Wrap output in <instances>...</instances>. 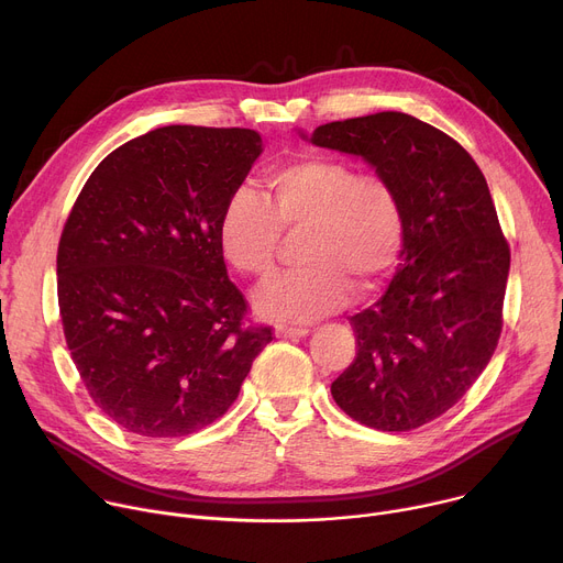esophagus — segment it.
I'll return each mask as SVG.
<instances>
[{
	"label": "esophagus",
	"instance_id": "1",
	"mask_svg": "<svg viewBox=\"0 0 563 563\" xmlns=\"http://www.w3.org/2000/svg\"><path fill=\"white\" fill-rule=\"evenodd\" d=\"M308 334V330L305 328H291V325H278L276 328V336L280 339H298V336H305Z\"/></svg>",
	"mask_w": 563,
	"mask_h": 563
}]
</instances>
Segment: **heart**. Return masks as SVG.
Listing matches in <instances>:
<instances>
[{
    "instance_id": "obj_1",
    "label": "heart",
    "mask_w": 563,
    "mask_h": 563,
    "mask_svg": "<svg viewBox=\"0 0 563 563\" xmlns=\"http://www.w3.org/2000/svg\"><path fill=\"white\" fill-rule=\"evenodd\" d=\"M269 199L249 186L222 207L218 244L224 261L249 276L274 269L283 231H302L300 269L278 274L253 294L261 317L308 323L343 308L350 289L375 291L401 258L406 218L395 186L360 175L352 164L310 155L274 168Z\"/></svg>"
}]
</instances>
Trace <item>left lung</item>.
<instances>
[{
    "label": "left lung",
    "mask_w": 563,
    "mask_h": 563,
    "mask_svg": "<svg viewBox=\"0 0 563 563\" xmlns=\"http://www.w3.org/2000/svg\"><path fill=\"white\" fill-rule=\"evenodd\" d=\"M310 141L368 162L406 218L395 278L350 317L356 356L332 397L371 429H418L474 386L503 330L509 246L485 175L457 141L404 112L325 123Z\"/></svg>",
    "instance_id": "1"
}]
</instances>
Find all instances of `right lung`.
Segmentation results:
<instances>
[{
  "label": "right lung",
  "mask_w": 563,
  "mask_h": 563,
  "mask_svg": "<svg viewBox=\"0 0 563 563\" xmlns=\"http://www.w3.org/2000/svg\"><path fill=\"white\" fill-rule=\"evenodd\" d=\"M261 152L255 130H152L96 166L65 222L67 347L93 404L130 433L213 424L274 339L269 325H244L218 244L224 201Z\"/></svg>",
  "instance_id": "add662e5"
}]
</instances>
